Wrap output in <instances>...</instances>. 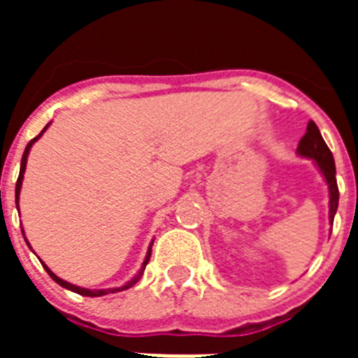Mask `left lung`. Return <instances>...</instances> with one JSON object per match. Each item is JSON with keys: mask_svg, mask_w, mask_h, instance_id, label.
<instances>
[{"mask_svg": "<svg viewBox=\"0 0 358 358\" xmlns=\"http://www.w3.org/2000/svg\"><path fill=\"white\" fill-rule=\"evenodd\" d=\"M297 154L301 157H308L315 163L321 176L324 177V181L328 185V194H330V224H334V217L337 213V206H339V188H337V179H335V161L331 156V150L328 145L322 140L321 132H319L317 125L312 120L306 125V132L301 138L299 145H297Z\"/></svg>", "mask_w": 358, "mask_h": 358, "instance_id": "8db88e82", "label": "left lung"}]
</instances>
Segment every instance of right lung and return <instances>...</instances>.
Segmentation results:
<instances>
[{"label":"right lung","mask_w":358,"mask_h":358,"mask_svg":"<svg viewBox=\"0 0 358 358\" xmlns=\"http://www.w3.org/2000/svg\"><path fill=\"white\" fill-rule=\"evenodd\" d=\"M48 127H50V123H48V125H46V127L43 129V131L39 132V136H36V138H34V140H31L30 143L27 145V148H24V152H23V157H21V170H19L17 182H15V206H17V211H19V194H21V185H23V176H24V170H27V159H28V154H30V148H31V145H34V143H36L37 140H39L41 136H43V132L46 131V129H48ZM21 231H23V229H21ZM23 236H24V235H23ZM24 240H27V238H24ZM27 243H28V242H27ZM152 243H154V240H152V242H150V245H148L147 256H145V262H143V265H141L140 273L136 274V276L132 278L131 281H127V283H125V285H122V287H116V289L91 290V289H84V287H77V285H73V283H68V281L61 280V278L57 276V274H53L52 271H50V268H48V265L44 264V262H41V264H43L44 271H46V273L50 274V278H52V280L55 281V283H59V285H61V287H64V289L71 290V292H77V294H80V296H87V297H98V296H106V294H115V292H120V290H127V289H131L132 285H136V283H138V281H140V278L143 276V271H145V267H147L148 260H150V255H152ZM28 245H30V243H28Z\"/></svg>","instance_id":"right-lung-1"}]
</instances>
